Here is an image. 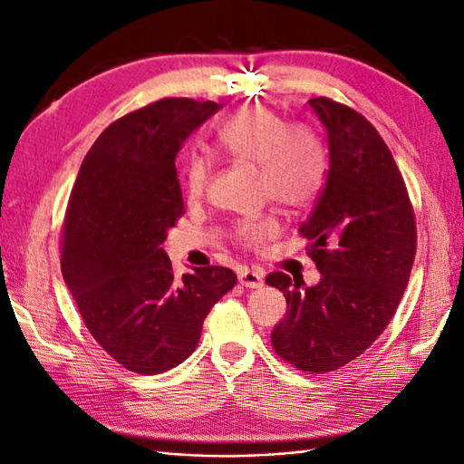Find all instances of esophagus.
<instances>
[{"label":"esophagus","mask_w":464,"mask_h":464,"mask_svg":"<svg viewBox=\"0 0 464 464\" xmlns=\"http://www.w3.org/2000/svg\"><path fill=\"white\" fill-rule=\"evenodd\" d=\"M238 282L244 287H252V290H254V287L264 285V274L250 270V267H242V270L238 272Z\"/></svg>","instance_id":"obj_1"}]
</instances>
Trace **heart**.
<instances>
[{"mask_svg": "<svg viewBox=\"0 0 464 464\" xmlns=\"http://www.w3.org/2000/svg\"><path fill=\"white\" fill-rule=\"evenodd\" d=\"M218 147L230 157L258 164L262 194L287 208L312 204L325 180V150L307 127H290L287 121L264 105L236 112L218 130ZM210 182V164L192 157L184 169V190L190 200L204 197ZM280 224L274 214L242 218L234 224V238L246 248L258 250L274 238Z\"/></svg>", "mask_w": 464, "mask_h": 464, "instance_id": "1", "label": "heart"}]
</instances>
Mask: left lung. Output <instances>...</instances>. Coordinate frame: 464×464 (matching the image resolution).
I'll return each mask as SVG.
<instances>
[{
    "label": "left lung",
    "instance_id": "left-lung-1",
    "mask_svg": "<svg viewBox=\"0 0 464 464\" xmlns=\"http://www.w3.org/2000/svg\"><path fill=\"white\" fill-rule=\"evenodd\" d=\"M329 149L325 187L302 224L322 280L304 287L284 272L266 277L287 314L274 352L300 372L327 373L362 355L395 315L413 267L417 226L405 180L385 140L357 111L310 99Z\"/></svg>",
    "mask_w": 464,
    "mask_h": 464
}]
</instances>
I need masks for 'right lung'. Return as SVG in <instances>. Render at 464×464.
Segmentation results:
<instances>
[{"instance_id":"1","label":"right lung","mask_w":464,"mask_h":464,"mask_svg":"<svg viewBox=\"0 0 464 464\" xmlns=\"http://www.w3.org/2000/svg\"><path fill=\"white\" fill-rule=\"evenodd\" d=\"M218 109L169 97L111 122L71 190L61 272L91 335L129 372L154 375L182 363L212 305L236 285L222 266L177 277L162 250L184 214L174 160Z\"/></svg>"}]
</instances>
